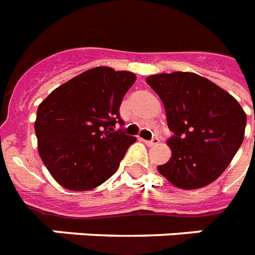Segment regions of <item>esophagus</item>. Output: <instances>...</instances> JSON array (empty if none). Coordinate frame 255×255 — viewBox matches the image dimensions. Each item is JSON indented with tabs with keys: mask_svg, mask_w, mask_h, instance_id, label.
I'll return each instance as SVG.
<instances>
[{
	"mask_svg": "<svg viewBox=\"0 0 255 255\" xmlns=\"http://www.w3.org/2000/svg\"><path fill=\"white\" fill-rule=\"evenodd\" d=\"M159 141H160L159 137H153V139H151V140H145L144 143L147 144V145H156V144L159 143Z\"/></svg>",
	"mask_w": 255,
	"mask_h": 255,
	"instance_id": "esophagus-1",
	"label": "esophagus"
}]
</instances>
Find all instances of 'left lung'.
I'll use <instances>...</instances> for the list:
<instances>
[{"label":"left lung","mask_w":255,"mask_h":255,"mask_svg":"<svg viewBox=\"0 0 255 255\" xmlns=\"http://www.w3.org/2000/svg\"><path fill=\"white\" fill-rule=\"evenodd\" d=\"M145 81L163 102L173 132L167 141L172 156L157 170L181 189L209 185L244 141V108L229 92L194 73L157 74Z\"/></svg>","instance_id":"obj_1"}]
</instances>
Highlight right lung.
<instances>
[{"mask_svg": "<svg viewBox=\"0 0 255 255\" xmlns=\"http://www.w3.org/2000/svg\"><path fill=\"white\" fill-rule=\"evenodd\" d=\"M135 74L95 67L55 88L38 107V152L55 181L70 190L94 189L115 173L136 137L119 108Z\"/></svg>", "mask_w": 255, "mask_h": 255, "instance_id": "add662e5", "label": "right lung"}]
</instances>
